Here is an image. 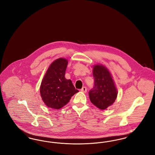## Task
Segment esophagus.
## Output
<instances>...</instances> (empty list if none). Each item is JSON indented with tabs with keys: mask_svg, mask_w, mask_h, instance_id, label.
<instances>
[{
	"mask_svg": "<svg viewBox=\"0 0 155 155\" xmlns=\"http://www.w3.org/2000/svg\"><path fill=\"white\" fill-rule=\"evenodd\" d=\"M81 92H84V93H86L87 92V88L85 87H82V89H81Z\"/></svg>",
	"mask_w": 155,
	"mask_h": 155,
	"instance_id": "34e87169",
	"label": "esophagus"
}]
</instances>
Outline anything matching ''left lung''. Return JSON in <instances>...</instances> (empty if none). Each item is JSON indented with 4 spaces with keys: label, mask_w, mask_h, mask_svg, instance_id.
I'll return each mask as SVG.
<instances>
[{
    "label": "left lung",
    "mask_w": 155,
    "mask_h": 155,
    "mask_svg": "<svg viewBox=\"0 0 155 155\" xmlns=\"http://www.w3.org/2000/svg\"><path fill=\"white\" fill-rule=\"evenodd\" d=\"M95 85L89 92L91 102L101 110H104L115 102L118 91L109 69L102 64L94 65Z\"/></svg>",
    "instance_id": "8db88e82"
}]
</instances>
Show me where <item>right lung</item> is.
I'll return each mask as SVG.
<instances>
[{
	"label": "right lung",
	"mask_w": 155,
	"mask_h": 155,
	"mask_svg": "<svg viewBox=\"0 0 155 155\" xmlns=\"http://www.w3.org/2000/svg\"><path fill=\"white\" fill-rule=\"evenodd\" d=\"M68 60L60 58L48 67L40 86V94L45 104L53 109H60L68 103L71 97L78 92L65 73Z\"/></svg>",
	"instance_id": "right-lung-1"
}]
</instances>
